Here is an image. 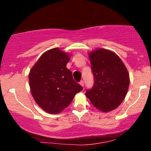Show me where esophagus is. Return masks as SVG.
Instances as JSON below:
<instances>
[{"label": "esophagus", "instance_id": "esophagus-1", "mask_svg": "<svg viewBox=\"0 0 151 151\" xmlns=\"http://www.w3.org/2000/svg\"><path fill=\"white\" fill-rule=\"evenodd\" d=\"M79 84H80L81 86H84V81H81L80 82H79Z\"/></svg>", "mask_w": 151, "mask_h": 151}]
</instances>
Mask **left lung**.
Here are the masks:
<instances>
[{"mask_svg":"<svg viewBox=\"0 0 151 151\" xmlns=\"http://www.w3.org/2000/svg\"><path fill=\"white\" fill-rule=\"evenodd\" d=\"M94 77L92 89L85 95L101 112L114 110L122 103L129 89V74L120 58L111 50L98 48L89 54Z\"/></svg>","mask_w":151,"mask_h":151,"instance_id":"obj_1","label":"left lung"}]
</instances>
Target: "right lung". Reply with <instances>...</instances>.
<instances>
[{"instance_id":"obj_1","label":"right lung","mask_w":151,"mask_h":151,"mask_svg":"<svg viewBox=\"0 0 151 151\" xmlns=\"http://www.w3.org/2000/svg\"><path fill=\"white\" fill-rule=\"evenodd\" d=\"M70 55L58 47L42 54L29 73V84L34 100L48 114H59L70 104L83 89L74 81L66 65Z\"/></svg>"}]
</instances>
